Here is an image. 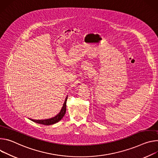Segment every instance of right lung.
Listing matches in <instances>:
<instances>
[{
    "instance_id": "add662e5",
    "label": "right lung",
    "mask_w": 158,
    "mask_h": 158,
    "mask_svg": "<svg viewBox=\"0 0 158 158\" xmlns=\"http://www.w3.org/2000/svg\"><path fill=\"white\" fill-rule=\"evenodd\" d=\"M66 101H67V97L65 99L64 103L63 104V106L60 111V112L55 117H52L51 118L49 119H46V120H33V119H30L32 121L36 122V123L43 124V125H46V126H49V125H52L54 124L56 122H59L64 115L66 110Z\"/></svg>"
}]
</instances>
